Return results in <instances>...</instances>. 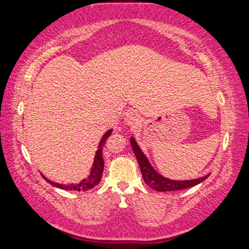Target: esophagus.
I'll use <instances>...</instances> for the list:
<instances>
[{"label":"esophagus","mask_w":249,"mask_h":249,"mask_svg":"<svg viewBox=\"0 0 249 249\" xmlns=\"http://www.w3.org/2000/svg\"><path fill=\"white\" fill-rule=\"evenodd\" d=\"M140 116L138 115L136 111H129L125 113V117H124V122L125 124L128 125H138L140 124Z\"/></svg>","instance_id":"1"}]
</instances>
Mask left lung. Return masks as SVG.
I'll list each match as a JSON object with an SVG mask.
<instances>
[{"mask_svg":"<svg viewBox=\"0 0 249 249\" xmlns=\"http://www.w3.org/2000/svg\"><path fill=\"white\" fill-rule=\"evenodd\" d=\"M130 143H131L134 156L137 158L138 164L140 166L142 178L144 182L151 189L158 191V192H168V191H178L192 187L197 185L199 183L206 180L210 177V173L204 175V177L192 178V180H172V178L163 177L158 171L153 168L151 163H150L148 157L145 156L143 151L138 145L136 139L133 137L130 138Z\"/></svg>","mask_w":249,"mask_h":249,"instance_id":"1","label":"left lung"}]
</instances>
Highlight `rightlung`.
Segmentation results:
<instances>
[{
  "instance_id": "right-lung-1",
  "label": "right lung",
  "mask_w": 249,
  "mask_h": 249,
  "mask_svg": "<svg viewBox=\"0 0 249 249\" xmlns=\"http://www.w3.org/2000/svg\"><path fill=\"white\" fill-rule=\"evenodd\" d=\"M112 133V129H109L108 131H106L105 134L101 138V140L98 144L97 151L95 153V159H93L91 169H90V173H89L88 177L84 180H81L79 183H71V184H62V183H56L54 181L48 180L46 177H44L42 174V177L46 180L51 185L58 187V189L62 190H66V191H89L93 189V187L97 186L99 184V182L103 178V172H104V166H105V162L103 159V148L107 141L108 138L111 136Z\"/></svg>"
}]
</instances>
